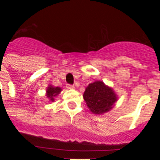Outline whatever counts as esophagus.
Wrapping results in <instances>:
<instances>
[{
	"mask_svg": "<svg viewBox=\"0 0 160 160\" xmlns=\"http://www.w3.org/2000/svg\"><path fill=\"white\" fill-rule=\"evenodd\" d=\"M66 88L69 89V90H73V89H74V86H73V85L67 84L66 85Z\"/></svg>",
	"mask_w": 160,
	"mask_h": 160,
	"instance_id": "esophagus-1",
	"label": "esophagus"
}]
</instances>
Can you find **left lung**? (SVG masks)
Segmentation results:
<instances>
[{"label": "left lung", "mask_w": 160, "mask_h": 160, "mask_svg": "<svg viewBox=\"0 0 160 160\" xmlns=\"http://www.w3.org/2000/svg\"><path fill=\"white\" fill-rule=\"evenodd\" d=\"M83 98L90 112L100 115L109 112L114 107L118 95L112 87L102 81H96L87 86Z\"/></svg>", "instance_id": "obj_1"}]
</instances>
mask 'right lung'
<instances>
[{
  "instance_id": "right-lung-1",
  "label": "right lung",
  "mask_w": 160,
  "mask_h": 160,
  "mask_svg": "<svg viewBox=\"0 0 160 160\" xmlns=\"http://www.w3.org/2000/svg\"><path fill=\"white\" fill-rule=\"evenodd\" d=\"M62 88L61 87H55L52 85H49L48 87L46 88V95L47 97L49 102H54V98L57 97L62 91Z\"/></svg>"
}]
</instances>
